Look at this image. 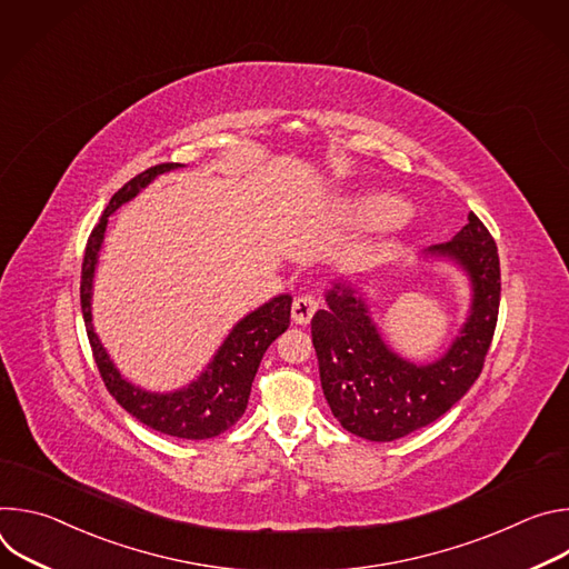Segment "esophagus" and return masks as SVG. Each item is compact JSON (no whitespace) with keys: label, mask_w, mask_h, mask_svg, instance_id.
Listing matches in <instances>:
<instances>
[{"label":"esophagus","mask_w":569,"mask_h":569,"mask_svg":"<svg viewBox=\"0 0 569 569\" xmlns=\"http://www.w3.org/2000/svg\"><path fill=\"white\" fill-rule=\"evenodd\" d=\"M317 308H319V301L312 295H301L292 301V319L297 323H308Z\"/></svg>","instance_id":"esophagus-1"}]
</instances>
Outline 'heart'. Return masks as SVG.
Instances as JSON below:
<instances>
[{"label": "heart", "instance_id": "1", "mask_svg": "<svg viewBox=\"0 0 569 569\" xmlns=\"http://www.w3.org/2000/svg\"><path fill=\"white\" fill-rule=\"evenodd\" d=\"M405 211H408V204H405L400 198L391 193H369L353 204L351 213L358 224L378 229V227L393 224L405 216Z\"/></svg>", "mask_w": 569, "mask_h": 569}]
</instances>
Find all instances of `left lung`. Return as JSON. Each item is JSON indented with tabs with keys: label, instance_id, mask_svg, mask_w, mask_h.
Returning a JSON list of instances; mask_svg holds the SVG:
<instances>
[{
	"label": "left lung",
	"instance_id": "1",
	"mask_svg": "<svg viewBox=\"0 0 569 569\" xmlns=\"http://www.w3.org/2000/svg\"><path fill=\"white\" fill-rule=\"evenodd\" d=\"M470 277L472 306L459 338L432 365H412L382 342L367 303L351 286L329 290L327 310L310 321L319 380L333 417L369 441H393L443 417L479 378L500 312V257L489 229L470 211L468 224L430 248Z\"/></svg>",
	"mask_w": 569,
	"mask_h": 569
}]
</instances>
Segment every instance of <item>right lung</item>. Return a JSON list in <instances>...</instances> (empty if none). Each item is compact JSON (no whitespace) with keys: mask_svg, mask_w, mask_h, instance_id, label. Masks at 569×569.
<instances>
[{"mask_svg":"<svg viewBox=\"0 0 569 569\" xmlns=\"http://www.w3.org/2000/svg\"><path fill=\"white\" fill-rule=\"evenodd\" d=\"M178 167L180 164H176V161L150 167L148 171L126 182L112 196L99 224L88 238L83 270H80V308H83L86 329L99 373L121 408L139 423L161 435L178 439H211L229 430L246 415L252 382L263 360V353L290 327V295L274 297L272 301L238 321L207 371L196 382L173 393H150L123 380L92 327V279L108 218L123 202L132 200L150 180Z\"/></svg>","mask_w":569,"mask_h":569,"instance_id":"obj_1","label":"right lung"}]
</instances>
